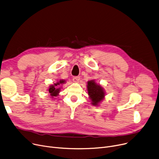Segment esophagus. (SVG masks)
Returning <instances> with one entry per match:
<instances>
[{
    "mask_svg": "<svg viewBox=\"0 0 159 159\" xmlns=\"http://www.w3.org/2000/svg\"><path fill=\"white\" fill-rule=\"evenodd\" d=\"M80 80V76H74L72 78V81L74 82H75V83H78Z\"/></svg>",
    "mask_w": 159,
    "mask_h": 159,
    "instance_id": "esophagus-1",
    "label": "esophagus"
}]
</instances>
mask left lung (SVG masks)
I'll return each instance as SVG.
<instances>
[{"instance_id": "1", "label": "left lung", "mask_w": 159, "mask_h": 159, "mask_svg": "<svg viewBox=\"0 0 159 159\" xmlns=\"http://www.w3.org/2000/svg\"><path fill=\"white\" fill-rule=\"evenodd\" d=\"M87 90L90 99L93 105H98L105 97V91L101 85L96 84L94 80H90L87 83Z\"/></svg>"}]
</instances>
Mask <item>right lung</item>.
<instances>
[{
  "mask_svg": "<svg viewBox=\"0 0 159 159\" xmlns=\"http://www.w3.org/2000/svg\"><path fill=\"white\" fill-rule=\"evenodd\" d=\"M65 82V80H61L57 82L56 84H54V85H52L50 86V88L48 89V92L50 94V96L52 97V98L58 96V94L60 92V89H61V87H59L61 86V84H64Z\"/></svg>",
  "mask_w": 159,
  "mask_h": 159,
  "instance_id": "right-lung-1",
  "label": "right lung"
}]
</instances>
